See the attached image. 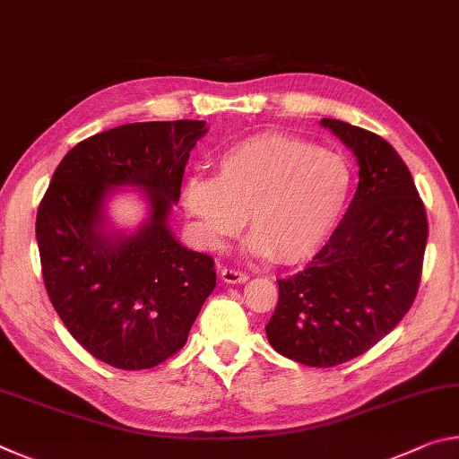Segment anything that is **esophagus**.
I'll list each match as a JSON object with an SVG mask.
<instances>
[{
    "instance_id": "esophagus-1",
    "label": "esophagus",
    "mask_w": 459,
    "mask_h": 459,
    "mask_svg": "<svg viewBox=\"0 0 459 459\" xmlns=\"http://www.w3.org/2000/svg\"><path fill=\"white\" fill-rule=\"evenodd\" d=\"M221 277H222V281H227V283H243L248 279L247 273H243V271H238L235 267L221 269Z\"/></svg>"
}]
</instances>
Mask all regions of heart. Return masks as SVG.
Masks as SVG:
<instances>
[{
  "label": "heart",
  "mask_w": 459,
  "mask_h": 459,
  "mask_svg": "<svg viewBox=\"0 0 459 459\" xmlns=\"http://www.w3.org/2000/svg\"><path fill=\"white\" fill-rule=\"evenodd\" d=\"M214 178L192 176L182 202L202 238L219 247L243 229L261 257L299 263L320 251L352 190L344 155L306 139L267 134L238 142L214 160Z\"/></svg>",
  "instance_id": "heart-1"
}]
</instances>
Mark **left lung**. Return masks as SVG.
<instances>
[{
    "label": "left lung",
    "mask_w": 459,
    "mask_h": 459,
    "mask_svg": "<svg viewBox=\"0 0 459 459\" xmlns=\"http://www.w3.org/2000/svg\"><path fill=\"white\" fill-rule=\"evenodd\" d=\"M359 160V188L344 219L307 267L277 279L269 344L306 367L364 354L413 306L421 281L427 214L413 178L383 137L322 119Z\"/></svg>",
    "instance_id": "obj_1"
}]
</instances>
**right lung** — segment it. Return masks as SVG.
I'll return each instance as SVG.
<instances>
[{"label":"right lung","mask_w":459,"mask_h":459,"mask_svg":"<svg viewBox=\"0 0 459 459\" xmlns=\"http://www.w3.org/2000/svg\"><path fill=\"white\" fill-rule=\"evenodd\" d=\"M204 121L129 123L68 152L36 214L44 287L84 351L123 370L153 368L188 340L216 285L214 259L184 248L168 229L184 168ZM142 185L151 221L135 236L100 232L111 185Z\"/></svg>","instance_id":"1"}]
</instances>
